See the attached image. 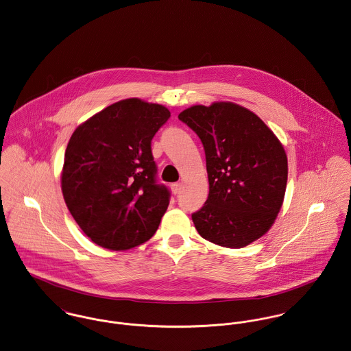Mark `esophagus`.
<instances>
[{"mask_svg": "<svg viewBox=\"0 0 351 351\" xmlns=\"http://www.w3.org/2000/svg\"><path fill=\"white\" fill-rule=\"evenodd\" d=\"M180 189H182V184H180V183H173V184H171V191H172L173 195H178V193L180 192Z\"/></svg>", "mask_w": 351, "mask_h": 351, "instance_id": "34e87169", "label": "esophagus"}]
</instances>
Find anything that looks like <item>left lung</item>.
<instances>
[{"label":"left lung","mask_w":351,"mask_h":351,"mask_svg":"<svg viewBox=\"0 0 351 351\" xmlns=\"http://www.w3.org/2000/svg\"><path fill=\"white\" fill-rule=\"evenodd\" d=\"M179 119L206 152L210 193L192 214L199 235L227 248L255 242L283 204L289 167L282 143L259 116L231 101L192 106Z\"/></svg>","instance_id":"8db88e82"}]
</instances>
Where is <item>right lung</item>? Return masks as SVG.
Returning a JSON list of instances; mask_svg holds the SVG:
<instances>
[{"label": "right lung", "mask_w": 351, "mask_h": 351, "mask_svg": "<svg viewBox=\"0 0 351 351\" xmlns=\"http://www.w3.org/2000/svg\"><path fill=\"white\" fill-rule=\"evenodd\" d=\"M171 112L141 99L120 100L80 124L61 171L66 207L100 247L124 251L156 232L169 191L156 184L151 140Z\"/></svg>", "instance_id": "1"}]
</instances>
